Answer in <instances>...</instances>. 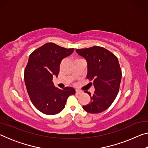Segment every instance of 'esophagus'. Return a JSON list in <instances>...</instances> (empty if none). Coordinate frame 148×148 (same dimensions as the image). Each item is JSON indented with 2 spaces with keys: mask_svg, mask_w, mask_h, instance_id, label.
Here are the masks:
<instances>
[{
  "mask_svg": "<svg viewBox=\"0 0 148 148\" xmlns=\"http://www.w3.org/2000/svg\"><path fill=\"white\" fill-rule=\"evenodd\" d=\"M82 91H80V90H78V89L76 90V95H79V94H82Z\"/></svg>",
  "mask_w": 148,
  "mask_h": 148,
  "instance_id": "esophagus-1",
  "label": "esophagus"
}]
</instances>
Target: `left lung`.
<instances>
[{"label": "left lung", "mask_w": 148, "mask_h": 148, "mask_svg": "<svg viewBox=\"0 0 148 148\" xmlns=\"http://www.w3.org/2000/svg\"><path fill=\"white\" fill-rule=\"evenodd\" d=\"M77 53L87 62V79H93L94 94L86 91L91 97L83 108L91 114H98L110 106L119 92L121 70L117 57L108 50L99 46L76 49Z\"/></svg>", "instance_id": "8db88e82"}]
</instances>
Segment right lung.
Listing matches in <instances>:
<instances>
[{
  "mask_svg": "<svg viewBox=\"0 0 148 148\" xmlns=\"http://www.w3.org/2000/svg\"><path fill=\"white\" fill-rule=\"evenodd\" d=\"M74 49H66L53 43H47L30 55L25 69L24 79L32 103L42 113L56 115L64 108L67 99L75 89L56 87L52 82L59 72L60 64Z\"/></svg>",
  "mask_w": 148,
  "mask_h": 148,
  "instance_id": "right-lung-1",
  "label": "right lung"
}]
</instances>
